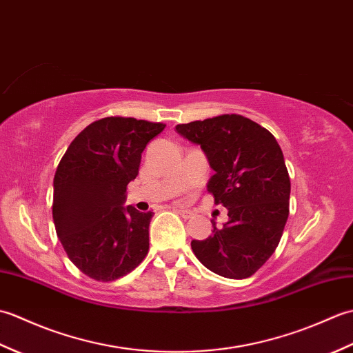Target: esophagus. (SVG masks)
I'll return each instance as SVG.
<instances>
[{
  "label": "esophagus",
  "mask_w": 353,
  "mask_h": 353,
  "mask_svg": "<svg viewBox=\"0 0 353 353\" xmlns=\"http://www.w3.org/2000/svg\"><path fill=\"white\" fill-rule=\"evenodd\" d=\"M177 212H179V215H181L182 219H185V220H188V219H191V216H192V212L190 211V209L177 208Z\"/></svg>",
  "instance_id": "esophagus-1"
}]
</instances>
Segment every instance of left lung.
I'll return each instance as SVG.
<instances>
[{
  "label": "left lung",
  "mask_w": 353,
  "mask_h": 353,
  "mask_svg": "<svg viewBox=\"0 0 353 353\" xmlns=\"http://www.w3.org/2000/svg\"><path fill=\"white\" fill-rule=\"evenodd\" d=\"M200 145L214 170L208 191L228 209L223 228L192 239L197 259L229 279H245L272 256L290 214V176L276 138L252 119L230 114L176 125Z\"/></svg>",
  "instance_id": "8db88e82"
}]
</instances>
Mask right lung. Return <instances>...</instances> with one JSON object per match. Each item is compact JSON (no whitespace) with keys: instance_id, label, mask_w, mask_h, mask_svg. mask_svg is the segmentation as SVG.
I'll use <instances>...</instances> for the list:
<instances>
[{"instance_id":"1","label":"right lung","mask_w":353,"mask_h":353,"mask_svg":"<svg viewBox=\"0 0 353 353\" xmlns=\"http://www.w3.org/2000/svg\"><path fill=\"white\" fill-rule=\"evenodd\" d=\"M162 123L109 117L89 124L59 162L52 220L63 249L81 273L110 282L137 268L148 253L153 212L124 206L145 145Z\"/></svg>"}]
</instances>
